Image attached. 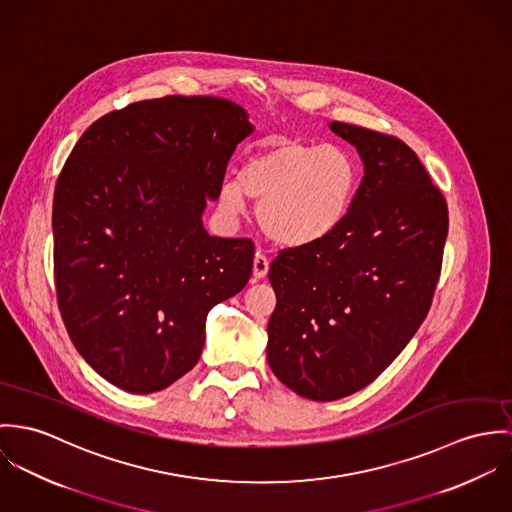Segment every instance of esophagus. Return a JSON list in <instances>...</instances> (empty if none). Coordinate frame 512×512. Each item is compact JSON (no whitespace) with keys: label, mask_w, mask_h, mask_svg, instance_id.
Instances as JSON below:
<instances>
[{"label":"esophagus","mask_w":512,"mask_h":512,"mask_svg":"<svg viewBox=\"0 0 512 512\" xmlns=\"http://www.w3.org/2000/svg\"><path fill=\"white\" fill-rule=\"evenodd\" d=\"M267 273H269V259L261 251H257L253 259V275L255 279H265Z\"/></svg>","instance_id":"esophagus-1"}]
</instances>
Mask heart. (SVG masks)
<instances>
[{
  "mask_svg": "<svg viewBox=\"0 0 512 512\" xmlns=\"http://www.w3.org/2000/svg\"><path fill=\"white\" fill-rule=\"evenodd\" d=\"M359 186L355 159L338 145L281 139L249 155L237 180L220 186V206L245 210L259 202V226L283 247H306L328 239L347 218Z\"/></svg>",
  "mask_w": 512,
  "mask_h": 512,
  "instance_id": "1",
  "label": "heart"
}]
</instances>
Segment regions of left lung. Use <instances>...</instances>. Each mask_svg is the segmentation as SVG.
Masks as SVG:
<instances>
[{"instance_id":"8db88e82","label":"left lung","mask_w":512,"mask_h":512,"mask_svg":"<svg viewBox=\"0 0 512 512\" xmlns=\"http://www.w3.org/2000/svg\"><path fill=\"white\" fill-rule=\"evenodd\" d=\"M365 174L328 239L283 249L269 281L277 308L267 359L288 389L338 400L373 383L424 322L442 271L448 204L393 135L332 121Z\"/></svg>"}]
</instances>
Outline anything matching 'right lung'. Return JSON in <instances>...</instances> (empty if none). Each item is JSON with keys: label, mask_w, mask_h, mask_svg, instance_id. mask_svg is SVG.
<instances>
[{"label": "right lung", "mask_w": 512, "mask_h": 512, "mask_svg": "<svg viewBox=\"0 0 512 512\" xmlns=\"http://www.w3.org/2000/svg\"><path fill=\"white\" fill-rule=\"evenodd\" d=\"M251 131L229 100H145L94 121L58 174V310L78 353L115 387L157 393L188 373L208 312L249 281L253 241L208 235L202 212Z\"/></svg>", "instance_id": "right-lung-1"}]
</instances>
